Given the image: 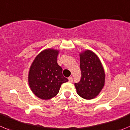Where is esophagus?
I'll return each mask as SVG.
<instances>
[{"mask_svg":"<svg viewBox=\"0 0 130 130\" xmlns=\"http://www.w3.org/2000/svg\"><path fill=\"white\" fill-rule=\"evenodd\" d=\"M69 81L70 82V83H72L73 82V79L72 77H69Z\"/></svg>","mask_w":130,"mask_h":130,"instance_id":"34e87169","label":"esophagus"}]
</instances>
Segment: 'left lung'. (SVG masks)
I'll return each mask as SVG.
<instances>
[{"label":"left lung","mask_w":130,"mask_h":130,"mask_svg":"<svg viewBox=\"0 0 130 130\" xmlns=\"http://www.w3.org/2000/svg\"><path fill=\"white\" fill-rule=\"evenodd\" d=\"M81 79L75 83L77 93L86 100L99 95L105 85V74L99 56L89 50L79 53Z\"/></svg>","instance_id":"1"}]
</instances>
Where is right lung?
<instances>
[{
    "instance_id": "right-lung-1",
    "label": "right lung",
    "mask_w": 130,
    "mask_h": 130,
    "mask_svg": "<svg viewBox=\"0 0 130 130\" xmlns=\"http://www.w3.org/2000/svg\"><path fill=\"white\" fill-rule=\"evenodd\" d=\"M59 53V50L53 48L43 50L36 56L29 69L28 82L30 89L42 100L55 97L61 84L69 81L57 63Z\"/></svg>"
}]
</instances>
